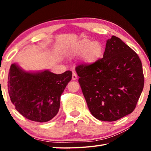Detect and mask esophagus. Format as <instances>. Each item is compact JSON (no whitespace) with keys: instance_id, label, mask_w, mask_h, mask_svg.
Segmentation results:
<instances>
[{"instance_id":"34e87169","label":"esophagus","mask_w":151,"mask_h":151,"mask_svg":"<svg viewBox=\"0 0 151 151\" xmlns=\"http://www.w3.org/2000/svg\"><path fill=\"white\" fill-rule=\"evenodd\" d=\"M77 78H78V76L76 75V73L75 72H73V73H72V80H77Z\"/></svg>"}]
</instances>
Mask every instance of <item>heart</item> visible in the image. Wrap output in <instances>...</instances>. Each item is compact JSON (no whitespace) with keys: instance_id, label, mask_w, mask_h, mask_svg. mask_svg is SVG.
I'll list each match as a JSON object with an SVG mask.
<instances>
[{"instance_id":"b5f03b06","label":"heart","mask_w":151,"mask_h":151,"mask_svg":"<svg viewBox=\"0 0 151 151\" xmlns=\"http://www.w3.org/2000/svg\"><path fill=\"white\" fill-rule=\"evenodd\" d=\"M103 47L100 42L84 38L78 42L74 47L72 53L74 55H82V58L86 64L91 65L100 58L102 54Z\"/></svg>"}]
</instances>
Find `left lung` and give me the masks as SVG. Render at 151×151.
Returning a JSON list of instances; mask_svg holds the SVG:
<instances>
[{
	"instance_id": "obj_1",
	"label": "left lung",
	"mask_w": 151,
	"mask_h": 151,
	"mask_svg": "<svg viewBox=\"0 0 151 151\" xmlns=\"http://www.w3.org/2000/svg\"><path fill=\"white\" fill-rule=\"evenodd\" d=\"M87 106L99 120L113 122L130 114L144 88L142 62L131 47L113 36L103 58L76 67Z\"/></svg>"
}]
</instances>
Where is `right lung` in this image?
<instances>
[{"instance_id": "obj_1", "label": "right lung", "mask_w": 151, "mask_h": 151, "mask_svg": "<svg viewBox=\"0 0 151 151\" xmlns=\"http://www.w3.org/2000/svg\"><path fill=\"white\" fill-rule=\"evenodd\" d=\"M71 77V71L62 74L49 70L29 72L12 64L7 79L10 100L25 118L46 122L57 115L60 96Z\"/></svg>"}]
</instances>
